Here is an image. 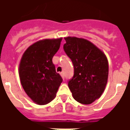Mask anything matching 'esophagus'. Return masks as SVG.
Instances as JSON below:
<instances>
[{"label": "esophagus", "mask_w": 130, "mask_h": 130, "mask_svg": "<svg viewBox=\"0 0 130 130\" xmlns=\"http://www.w3.org/2000/svg\"><path fill=\"white\" fill-rule=\"evenodd\" d=\"M60 76H62V78L63 79H65V74H64V73L63 72H61V73H60Z\"/></svg>", "instance_id": "obj_1"}]
</instances>
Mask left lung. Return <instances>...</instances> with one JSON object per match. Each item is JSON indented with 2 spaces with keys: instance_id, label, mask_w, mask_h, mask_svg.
<instances>
[{
  "instance_id": "left-lung-1",
  "label": "left lung",
  "mask_w": 130,
  "mask_h": 130,
  "mask_svg": "<svg viewBox=\"0 0 130 130\" xmlns=\"http://www.w3.org/2000/svg\"><path fill=\"white\" fill-rule=\"evenodd\" d=\"M65 40L63 48L74 70L68 86L75 100L90 104L100 98L105 89L109 75L108 60L88 40L76 37H67Z\"/></svg>"
}]
</instances>
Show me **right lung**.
<instances>
[{
  "mask_svg": "<svg viewBox=\"0 0 130 130\" xmlns=\"http://www.w3.org/2000/svg\"><path fill=\"white\" fill-rule=\"evenodd\" d=\"M61 41L62 37L40 40L30 46L22 56L19 67L21 84L28 96L37 104L53 100L62 82L52 62Z\"/></svg>",
  "mask_w": 130,
  "mask_h": 130,
  "instance_id": "right-lung-1",
  "label": "right lung"
}]
</instances>
